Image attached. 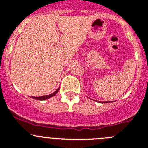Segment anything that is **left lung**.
I'll use <instances>...</instances> for the list:
<instances>
[{
	"instance_id": "left-lung-1",
	"label": "left lung",
	"mask_w": 148,
	"mask_h": 148,
	"mask_svg": "<svg viewBox=\"0 0 148 148\" xmlns=\"http://www.w3.org/2000/svg\"><path fill=\"white\" fill-rule=\"evenodd\" d=\"M102 103H104V102H102ZM104 103H108V101H107V102H106V101H104Z\"/></svg>"
}]
</instances>
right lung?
Masks as SVG:
<instances>
[{
  "mask_svg": "<svg viewBox=\"0 0 148 148\" xmlns=\"http://www.w3.org/2000/svg\"><path fill=\"white\" fill-rule=\"evenodd\" d=\"M58 90H59V88L58 89V90H56V92H54L53 93L50 94V95H44V96H40V97H32L33 99H37V100H40V101H42V100H45V99H49V98L52 97V96H54L55 95H56L57 92H58Z\"/></svg>",
  "mask_w": 148,
  "mask_h": 148,
  "instance_id": "obj_1",
  "label": "right lung"
}]
</instances>
